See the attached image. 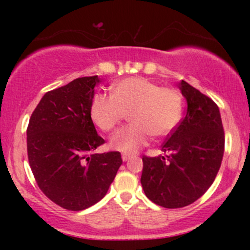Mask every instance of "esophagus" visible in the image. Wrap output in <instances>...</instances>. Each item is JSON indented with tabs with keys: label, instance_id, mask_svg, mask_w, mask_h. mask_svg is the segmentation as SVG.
<instances>
[{
	"label": "esophagus",
	"instance_id": "1",
	"mask_svg": "<svg viewBox=\"0 0 250 250\" xmlns=\"http://www.w3.org/2000/svg\"><path fill=\"white\" fill-rule=\"evenodd\" d=\"M129 159H130V155H128V154H122V161H123V162L128 161Z\"/></svg>",
	"mask_w": 250,
	"mask_h": 250
}]
</instances>
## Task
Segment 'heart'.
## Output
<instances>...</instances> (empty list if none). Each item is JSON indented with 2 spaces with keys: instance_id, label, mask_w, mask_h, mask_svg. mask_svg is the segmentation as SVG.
<instances>
[{
  "instance_id": "obj_1",
  "label": "heart",
  "mask_w": 250,
  "mask_h": 250,
  "mask_svg": "<svg viewBox=\"0 0 250 250\" xmlns=\"http://www.w3.org/2000/svg\"><path fill=\"white\" fill-rule=\"evenodd\" d=\"M183 100L179 90L143 77H127L111 85L110 95L97 94L91 100L89 115L103 131H111L128 113L130 125L110 137V147L123 153H136L150 137H163L176 128L182 117Z\"/></svg>"
}]
</instances>
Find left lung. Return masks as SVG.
I'll list each match as a JSON object with an SVG mask.
<instances>
[{
	"label": "left lung",
	"mask_w": 250,
	"mask_h": 250,
	"mask_svg": "<svg viewBox=\"0 0 250 250\" xmlns=\"http://www.w3.org/2000/svg\"><path fill=\"white\" fill-rule=\"evenodd\" d=\"M179 88L187 114L166 139L167 156H143L141 185L146 196L165 208H182L200 199L216 177L225 151L219 107L186 81Z\"/></svg>",
	"instance_id": "obj_1"
}]
</instances>
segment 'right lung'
<instances>
[{
    "label": "right lung",
    "instance_id": "obj_1",
    "mask_svg": "<svg viewBox=\"0 0 250 250\" xmlns=\"http://www.w3.org/2000/svg\"><path fill=\"white\" fill-rule=\"evenodd\" d=\"M99 82L97 75L80 77L45 93L28 125V160L37 186L68 210L103 199L122 165L119 151L94 153L104 143L89 115Z\"/></svg>",
    "mask_w": 250,
    "mask_h": 250
}]
</instances>
